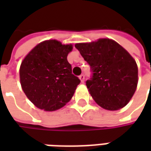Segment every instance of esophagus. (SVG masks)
Instances as JSON below:
<instances>
[{"mask_svg": "<svg viewBox=\"0 0 151 151\" xmlns=\"http://www.w3.org/2000/svg\"><path fill=\"white\" fill-rule=\"evenodd\" d=\"M79 79L81 80V82H84V80H85V78H84V75H83V74H81V75L79 76Z\"/></svg>", "mask_w": 151, "mask_h": 151, "instance_id": "34e87169", "label": "esophagus"}]
</instances>
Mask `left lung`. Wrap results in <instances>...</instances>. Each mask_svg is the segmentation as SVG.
<instances>
[{"label":"left lung","mask_w":151,"mask_h":151,"mask_svg":"<svg viewBox=\"0 0 151 151\" xmlns=\"http://www.w3.org/2000/svg\"><path fill=\"white\" fill-rule=\"evenodd\" d=\"M75 47L91 66L92 76L86 85L96 104L110 111L124 108L137 86L135 60L123 47L109 39L76 43Z\"/></svg>","instance_id":"left-lung-1"}]
</instances>
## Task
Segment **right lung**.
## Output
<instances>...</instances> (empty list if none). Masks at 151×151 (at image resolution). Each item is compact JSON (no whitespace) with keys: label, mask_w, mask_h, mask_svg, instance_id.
Returning a JSON list of instances; mask_svg holds the SVG:
<instances>
[{"label":"right lung","mask_w":151,"mask_h":151,"mask_svg":"<svg viewBox=\"0 0 151 151\" xmlns=\"http://www.w3.org/2000/svg\"><path fill=\"white\" fill-rule=\"evenodd\" d=\"M72 44L55 40L35 47L20 66L22 88L31 103L44 111L62 108L72 99L81 81L72 73L67 56Z\"/></svg>","instance_id":"obj_1"}]
</instances>
